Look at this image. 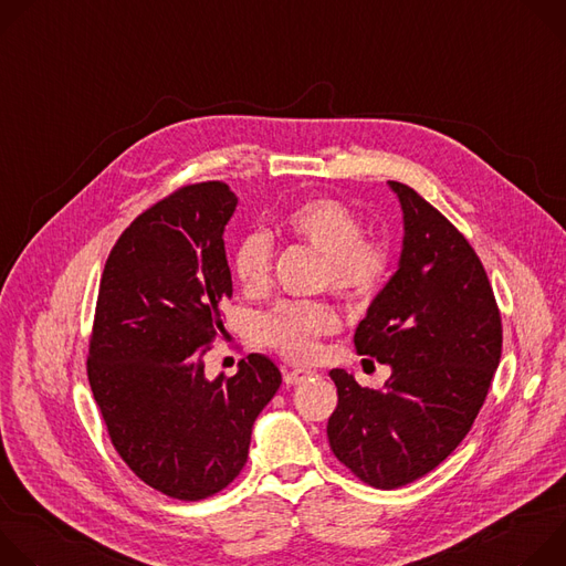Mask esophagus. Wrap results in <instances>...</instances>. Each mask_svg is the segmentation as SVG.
<instances>
[{
  "instance_id": "esophagus-1",
  "label": "esophagus",
  "mask_w": 566,
  "mask_h": 566,
  "mask_svg": "<svg viewBox=\"0 0 566 566\" xmlns=\"http://www.w3.org/2000/svg\"><path fill=\"white\" fill-rule=\"evenodd\" d=\"M313 376H315V371H311V369H286L284 371V382L286 385H300V382H304Z\"/></svg>"
}]
</instances>
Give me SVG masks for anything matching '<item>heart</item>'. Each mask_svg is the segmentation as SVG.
<instances>
[{"instance_id":"b5f03b06","label":"heart","mask_w":566,"mask_h":566,"mask_svg":"<svg viewBox=\"0 0 566 566\" xmlns=\"http://www.w3.org/2000/svg\"><path fill=\"white\" fill-rule=\"evenodd\" d=\"M282 230L325 260L322 284L349 304H367L389 273L385 241L365 237V223L345 201L315 197L300 201L282 217ZM273 244L264 232H249L232 251V275L241 291L260 295L271 284ZM338 317L322 302H286L260 322V338L289 360H308L317 338L336 329Z\"/></svg>"}]
</instances>
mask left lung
<instances>
[{"label": "left lung", "instance_id": "1", "mask_svg": "<svg viewBox=\"0 0 566 566\" xmlns=\"http://www.w3.org/2000/svg\"><path fill=\"white\" fill-rule=\"evenodd\" d=\"M402 210L398 271L371 300L356 352L391 367L382 389L332 369L334 454L374 489L434 470L470 432L502 358V317L468 239L410 186L387 181Z\"/></svg>", "mask_w": 566, "mask_h": 566}]
</instances>
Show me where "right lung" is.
Here are the masks:
<instances>
[{
  "label": "right lung",
  "instance_id": "obj_1",
  "mask_svg": "<svg viewBox=\"0 0 566 566\" xmlns=\"http://www.w3.org/2000/svg\"><path fill=\"white\" fill-rule=\"evenodd\" d=\"M237 197L221 181L179 188L118 237L98 291L87 376L109 439L132 472L175 500H206L241 472L253 423L282 382L251 354L206 378L232 295L223 228Z\"/></svg>",
  "mask_w": 566,
  "mask_h": 566
}]
</instances>
